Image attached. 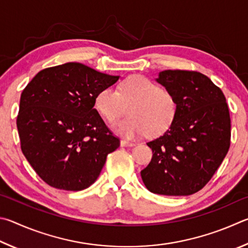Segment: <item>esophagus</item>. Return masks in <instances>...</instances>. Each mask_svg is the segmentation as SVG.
Segmentation results:
<instances>
[{"instance_id": "esophagus-1", "label": "esophagus", "mask_w": 248, "mask_h": 248, "mask_svg": "<svg viewBox=\"0 0 248 248\" xmlns=\"http://www.w3.org/2000/svg\"><path fill=\"white\" fill-rule=\"evenodd\" d=\"M136 144L135 142H131L127 140H121V146L122 147H134Z\"/></svg>"}]
</instances>
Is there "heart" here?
Returning <instances> with one entry per match:
<instances>
[{"instance_id": "obj_1", "label": "heart", "mask_w": 248, "mask_h": 248, "mask_svg": "<svg viewBox=\"0 0 248 248\" xmlns=\"http://www.w3.org/2000/svg\"><path fill=\"white\" fill-rule=\"evenodd\" d=\"M127 119L113 125L120 135L136 138L149 131L157 136L171 126L176 115V101L173 95L144 76H132L119 87L99 91L94 98V108L104 120L114 122L126 111Z\"/></svg>"}]
</instances>
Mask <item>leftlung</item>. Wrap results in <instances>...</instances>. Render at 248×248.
<instances>
[{"mask_svg":"<svg viewBox=\"0 0 248 248\" xmlns=\"http://www.w3.org/2000/svg\"><path fill=\"white\" fill-rule=\"evenodd\" d=\"M155 81L176 101L168 131L147 142L153 159L140 172L147 189L166 196H187L210 181L227 155L231 138L227 100L206 75L162 71Z\"/></svg>","mask_w":248,"mask_h":248,"instance_id":"8db88e82","label":"left lung"}]
</instances>
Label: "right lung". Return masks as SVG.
Returning <instances> with one entry per match:
<instances>
[{
    "label": "right lung",
    "mask_w": 248,
    "mask_h": 248,
    "mask_svg": "<svg viewBox=\"0 0 248 248\" xmlns=\"http://www.w3.org/2000/svg\"><path fill=\"white\" fill-rule=\"evenodd\" d=\"M119 78L69 62L42 69L26 86L16 122L20 147L46 184L74 192L89 187L119 148L93 108L99 91Z\"/></svg>",
    "instance_id": "right-lung-1"
}]
</instances>
